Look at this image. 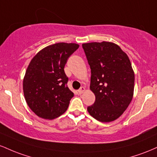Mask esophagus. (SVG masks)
<instances>
[{
  "label": "esophagus",
  "mask_w": 157,
  "mask_h": 157,
  "mask_svg": "<svg viewBox=\"0 0 157 157\" xmlns=\"http://www.w3.org/2000/svg\"><path fill=\"white\" fill-rule=\"evenodd\" d=\"M84 91H85V88L84 87H81L80 89L78 90V94H82L84 92Z\"/></svg>",
  "instance_id": "34e87169"
}]
</instances>
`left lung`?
<instances>
[{
    "label": "left lung",
    "mask_w": 157,
    "mask_h": 157,
    "mask_svg": "<svg viewBox=\"0 0 157 157\" xmlns=\"http://www.w3.org/2000/svg\"><path fill=\"white\" fill-rule=\"evenodd\" d=\"M91 68L90 89L95 102L87 108L98 121L109 122L120 117L132 100L134 72L131 61L118 45L103 41L82 45Z\"/></svg>",
    "instance_id": "left-lung-1"
}]
</instances>
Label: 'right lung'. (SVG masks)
Listing matches in <instances>:
<instances>
[{"mask_svg": "<svg viewBox=\"0 0 157 157\" xmlns=\"http://www.w3.org/2000/svg\"><path fill=\"white\" fill-rule=\"evenodd\" d=\"M78 48L77 44L50 45L29 63L23 78V94L29 107L39 117L54 120L67 110L74 93L67 86L64 67Z\"/></svg>", "mask_w": 157, "mask_h": 157, "instance_id": "add662e5", "label": "right lung"}]
</instances>
